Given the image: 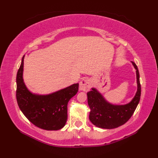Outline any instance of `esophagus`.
Instances as JSON below:
<instances>
[{"mask_svg": "<svg viewBox=\"0 0 158 158\" xmlns=\"http://www.w3.org/2000/svg\"><path fill=\"white\" fill-rule=\"evenodd\" d=\"M91 88V81L88 79H83L79 83V89L81 91L87 92Z\"/></svg>", "mask_w": 158, "mask_h": 158, "instance_id": "34e87169", "label": "esophagus"}]
</instances>
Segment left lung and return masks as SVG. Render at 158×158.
<instances>
[{
	"label": "left lung",
	"instance_id": "1",
	"mask_svg": "<svg viewBox=\"0 0 158 158\" xmlns=\"http://www.w3.org/2000/svg\"><path fill=\"white\" fill-rule=\"evenodd\" d=\"M136 69L137 92L130 102L124 105H115L107 102L101 94L95 88L87 93L88 105L90 108L89 120L94 125L104 129H113L123 125L133 115L140 101V76L138 67L132 62Z\"/></svg>",
	"mask_w": 158,
	"mask_h": 158
}]
</instances>
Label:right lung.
<instances>
[{
	"label": "right lung",
	"mask_w": 158,
	"mask_h": 158,
	"mask_svg": "<svg viewBox=\"0 0 158 158\" xmlns=\"http://www.w3.org/2000/svg\"><path fill=\"white\" fill-rule=\"evenodd\" d=\"M23 58L16 77V98L20 110L30 122L46 130H58L65 126L67 105L70 99L78 92L79 83L48 95L31 92L23 80Z\"/></svg>",
	"instance_id": "1"
}]
</instances>
